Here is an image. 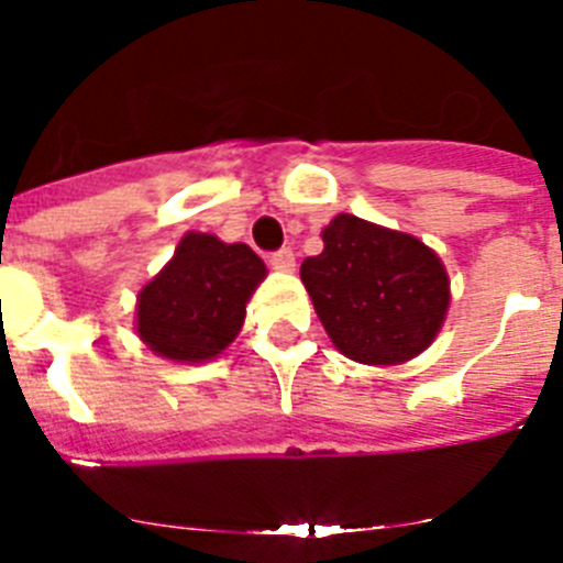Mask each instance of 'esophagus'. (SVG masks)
<instances>
[{
  "mask_svg": "<svg viewBox=\"0 0 563 563\" xmlns=\"http://www.w3.org/2000/svg\"><path fill=\"white\" fill-rule=\"evenodd\" d=\"M271 267L278 273H292L296 271V253L290 247H282V251H276L271 256Z\"/></svg>",
  "mask_w": 563,
  "mask_h": 563,
  "instance_id": "obj_1",
  "label": "esophagus"
}]
</instances>
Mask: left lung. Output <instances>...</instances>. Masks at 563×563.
I'll return each mask as SVG.
<instances>
[{
  "mask_svg": "<svg viewBox=\"0 0 563 563\" xmlns=\"http://www.w3.org/2000/svg\"><path fill=\"white\" fill-rule=\"evenodd\" d=\"M301 282L327 335L346 357L395 366L429 350L451 301L440 256L411 233L338 213Z\"/></svg>",
  "mask_w": 563,
  "mask_h": 563,
  "instance_id": "1",
  "label": "left lung"
}]
</instances>
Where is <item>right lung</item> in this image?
Listing matches in <instances>:
<instances>
[{"mask_svg": "<svg viewBox=\"0 0 563 563\" xmlns=\"http://www.w3.org/2000/svg\"><path fill=\"white\" fill-rule=\"evenodd\" d=\"M265 276V262L242 242L188 231L172 262L137 292V335L168 361H211L239 335Z\"/></svg>", "mask_w": 563, "mask_h": 563, "instance_id": "right-lung-1", "label": "right lung"}]
</instances>
